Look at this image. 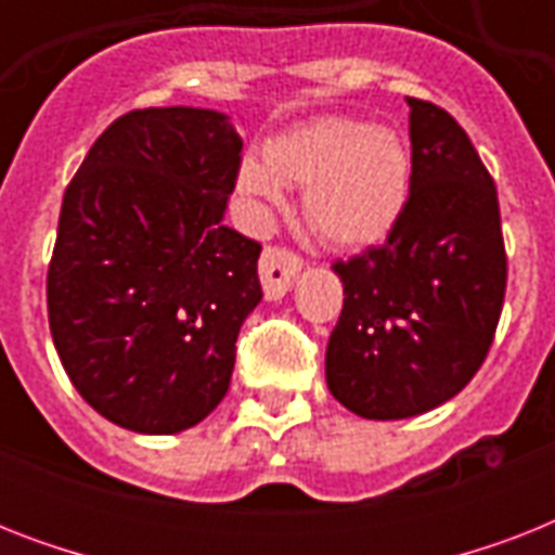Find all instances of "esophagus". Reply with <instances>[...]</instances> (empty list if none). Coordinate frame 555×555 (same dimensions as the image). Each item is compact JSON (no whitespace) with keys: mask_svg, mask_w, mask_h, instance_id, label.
<instances>
[{"mask_svg":"<svg viewBox=\"0 0 555 555\" xmlns=\"http://www.w3.org/2000/svg\"><path fill=\"white\" fill-rule=\"evenodd\" d=\"M299 270H302V261L294 253L279 250V247H268L261 253L259 276L261 287H264V299H270V302L282 299L294 285V279L299 276Z\"/></svg>","mask_w":555,"mask_h":555,"instance_id":"1","label":"esophagus"}]
</instances>
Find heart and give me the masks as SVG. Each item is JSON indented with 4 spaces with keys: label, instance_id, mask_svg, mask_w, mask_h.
I'll return each instance as SVG.
<instances>
[{
    "label": "heart",
    "instance_id": "b5f03b06",
    "mask_svg": "<svg viewBox=\"0 0 555 555\" xmlns=\"http://www.w3.org/2000/svg\"><path fill=\"white\" fill-rule=\"evenodd\" d=\"M244 198L279 204L282 186H302L308 224L334 247H365L391 233L412 186V152L391 126L320 117L270 138L264 160L244 158Z\"/></svg>",
    "mask_w": 555,
    "mask_h": 555
}]
</instances>
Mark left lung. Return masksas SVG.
Returning <instances> with one entry per match:
<instances>
[{"instance_id": "1", "label": "left lung", "mask_w": 555, "mask_h": 555, "mask_svg": "<svg viewBox=\"0 0 555 555\" xmlns=\"http://www.w3.org/2000/svg\"><path fill=\"white\" fill-rule=\"evenodd\" d=\"M412 186L383 247L337 261L331 395L369 421L447 403L481 369L507 291L499 195L455 117L409 98Z\"/></svg>"}]
</instances>
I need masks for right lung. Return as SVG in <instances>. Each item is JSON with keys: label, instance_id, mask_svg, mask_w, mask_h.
<instances>
[{"label": "right lung", "instance_id": "1", "mask_svg": "<svg viewBox=\"0 0 555 555\" xmlns=\"http://www.w3.org/2000/svg\"><path fill=\"white\" fill-rule=\"evenodd\" d=\"M242 134L216 108L117 117L65 190L48 325L65 374L106 421L176 435L230 388L261 302V247L224 224Z\"/></svg>", "mask_w": 555, "mask_h": 555}]
</instances>
